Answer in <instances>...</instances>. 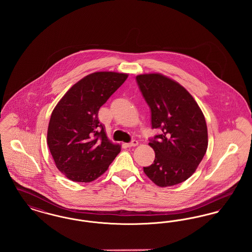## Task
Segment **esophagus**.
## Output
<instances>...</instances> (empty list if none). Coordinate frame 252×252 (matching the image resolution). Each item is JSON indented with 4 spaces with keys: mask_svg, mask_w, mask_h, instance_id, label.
Here are the masks:
<instances>
[{
    "mask_svg": "<svg viewBox=\"0 0 252 252\" xmlns=\"http://www.w3.org/2000/svg\"><path fill=\"white\" fill-rule=\"evenodd\" d=\"M138 144H139L138 141H136V140H133V141H131L130 143L126 144V146H127V147H131V146H136V145H138Z\"/></svg>",
    "mask_w": 252,
    "mask_h": 252,
    "instance_id": "34e87169",
    "label": "esophagus"
}]
</instances>
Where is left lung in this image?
<instances>
[{
	"instance_id": "8db88e82",
	"label": "left lung",
	"mask_w": 252,
	"mask_h": 252,
	"mask_svg": "<svg viewBox=\"0 0 252 252\" xmlns=\"http://www.w3.org/2000/svg\"><path fill=\"white\" fill-rule=\"evenodd\" d=\"M136 80L151 110L152 128L160 130L150 140L155 159L144 172L159 187L181 183L195 172L207 151L203 112L185 88L165 75L144 73Z\"/></svg>"
}]
</instances>
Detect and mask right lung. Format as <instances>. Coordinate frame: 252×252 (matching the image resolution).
I'll return each instance as SVG.
<instances>
[{"label": "right lung", "mask_w": 252, "mask_h": 252, "mask_svg": "<svg viewBox=\"0 0 252 252\" xmlns=\"http://www.w3.org/2000/svg\"><path fill=\"white\" fill-rule=\"evenodd\" d=\"M127 76L115 72L91 73L73 85L54 108L47 144L56 166L69 180L94 181L120 153V145L108 140L98 111Z\"/></svg>", "instance_id": "obj_1"}]
</instances>
